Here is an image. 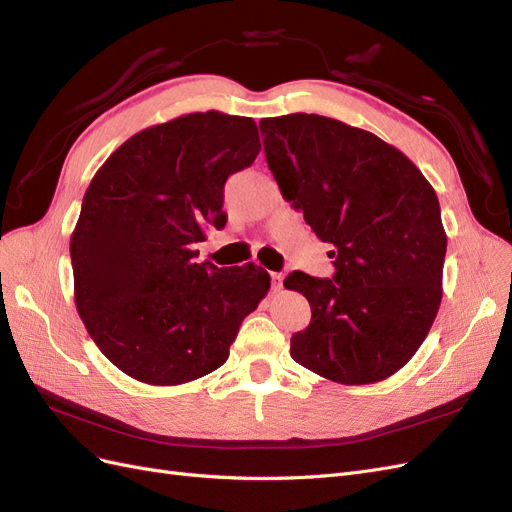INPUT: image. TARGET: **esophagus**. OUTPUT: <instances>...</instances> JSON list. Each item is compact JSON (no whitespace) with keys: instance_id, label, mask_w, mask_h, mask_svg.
Listing matches in <instances>:
<instances>
[{"instance_id":"obj_1","label":"esophagus","mask_w":512,"mask_h":512,"mask_svg":"<svg viewBox=\"0 0 512 512\" xmlns=\"http://www.w3.org/2000/svg\"><path fill=\"white\" fill-rule=\"evenodd\" d=\"M282 273H271V280H273V288L280 290L282 288Z\"/></svg>"}]
</instances>
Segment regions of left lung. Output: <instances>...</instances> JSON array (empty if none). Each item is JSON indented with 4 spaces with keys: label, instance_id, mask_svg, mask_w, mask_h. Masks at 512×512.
I'll use <instances>...</instances> for the list:
<instances>
[{
    "label": "left lung",
    "instance_id": "obj_1",
    "mask_svg": "<svg viewBox=\"0 0 512 512\" xmlns=\"http://www.w3.org/2000/svg\"><path fill=\"white\" fill-rule=\"evenodd\" d=\"M282 196L333 245L335 275L292 271L312 307L290 356L342 384L393 376L421 348L442 299L446 232L429 181L376 134L307 113L260 121Z\"/></svg>",
    "mask_w": 512,
    "mask_h": 512
}]
</instances>
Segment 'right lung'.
Instances as JSON below:
<instances>
[{"instance_id": "add662e5", "label": "right lung", "mask_w": 512, "mask_h": 512, "mask_svg": "<svg viewBox=\"0 0 512 512\" xmlns=\"http://www.w3.org/2000/svg\"><path fill=\"white\" fill-rule=\"evenodd\" d=\"M258 151L252 117L192 113L134 134L91 179L70 239L74 301L123 374L156 386L211 374L265 299V269H218L194 250L224 228V183Z\"/></svg>"}]
</instances>
